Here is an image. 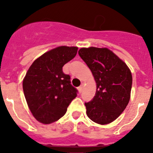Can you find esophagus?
<instances>
[{
	"label": "esophagus",
	"instance_id": "esophagus-1",
	"mask_svg": "<svg viewBox=\"0 0 153 153\" xmlns=\"http://www.w3.org/2000/svg\"><path fill=\"white\" fill-rule=\"evenodd\" d=\"M78 91H79V92H82V90H83V85H81V86H79V87H78Z\"/></svg>",
	"mask_w": 153,
	"mask_h": 153
}]
</instances>
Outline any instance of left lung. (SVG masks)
<instances>
[{"label":"left lung","instance_id":"left-lung-1","mask_svg":"<svg viewBox=\"0 0 153 153\" xmlns=\"http://www.w3.org/2000/svg\"><path fill=\"white\" fill-rule=\"evenodd\" d=\"M78 54L90 69L97 85L94 98L85 103L86 115L97 124H109L122 113L129 101L130 70L107 48H81Z\"/></svg>","mask_w":153,"mask_h":153}]
</instances>
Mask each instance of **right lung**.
Instances as JSON below:
<instances>
[{
	"mask_svg": "<svg viewBox=\"0 0 153 153\" xmlns=\"http://www.w3.org/2000/svg\"><path fill=\"white\" fill-rule=\"evenodd\" d=\"M78 47L61 46L37 58L23 81V89L29 109L39 122L48 124L65 115L78 90L70 76L63 72L64 64L75 58Z\"/></svg>",
	"mask_w": 153,
	"mask_h": 153,
	"instance_id": "right-lung-1",
	"label": "right lung"
}]
</instances>
